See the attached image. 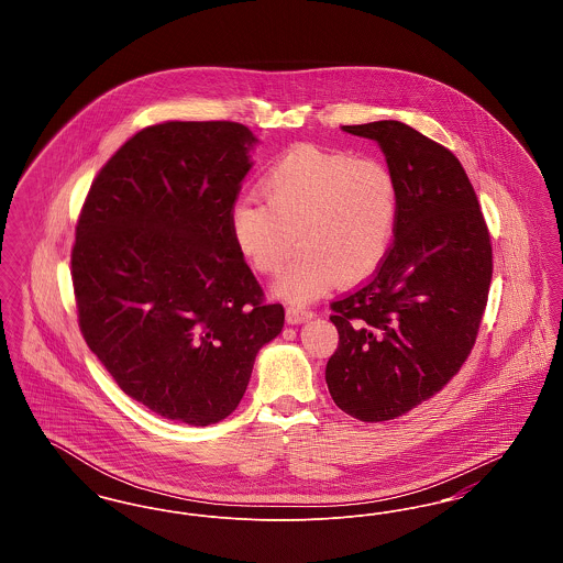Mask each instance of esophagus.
<instances>
[{"label":"esophagus","instance_id":"obj_1","mask_svg":"<svg viewBox=\"0 0 563 563\" xmlns=\"http://www.w3.org/2000/svg\"><path fill=\"white\" fill-rule=\"evenodd\" d=\"M285 317H287L289 324H301V322L310 321V319L314 317V312H312V310H306V308H294V306H289L287 312H285Z\"/></svg>","mask_w":563,"mask_h":563}]
</instances>
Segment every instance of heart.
<instances>
[{
  "label": "heart",
  "mask_w": 563,
  "mask_h": 563,
  "mask_svg": "<svg viewBox=\"0 0 563 563\" xmlns=\"http://www.w3.org/2000/svg\"><path fill=\"white\" fill-rule=\"evenodd\" d=\"M264 202L244 198L230 232L249 266L262 274L301 253L274 283L280 299L303 306L335 280L354 285L382 266L397 234L401 196L393 170L374 158L297 145L260 179Z\"/></svg>",
  "instance_id": "heart-1"
}]
</instances>
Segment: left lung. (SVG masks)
Listing matches in <instances>:
<instances>
[{
	"label": "left lung",
	"mask_w": 563,
	"mask_h": 563,
	"mask_svg": "<svg viewBox=\"0 0 563 563\" xmlns=\"http://www.w3.org/2000/svg\"><path fill=\"white\" fill-rule=\"evenodd\" d=\"M342 131L379 145L401 211L374 278L331 303L340 346L324 379L342 411L384 422L437 395L468 358L487 303L492 244L450 150L397 120Z\"/></svg>",
	"instance_id": "obj_1"
}]
</instances>
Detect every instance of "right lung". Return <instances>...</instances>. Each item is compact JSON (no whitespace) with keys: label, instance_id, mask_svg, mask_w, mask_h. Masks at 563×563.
<instances>
[{"label":"right lung","instance_id":"1","mask_svg":"<svg viewBox=\"0 0 563 563\" xmlns=\"http://www.w3.org/2000/svg\"><path fill=\"white\" fill-rule=\"evenodd\" d=\"M257 136L236 122H164L92 181L71 278L88 349L134 401L207 427L230 416L285 324L230 232Z\"/></svg>","mask_w":563,"mask_h":563}]
</instances>
